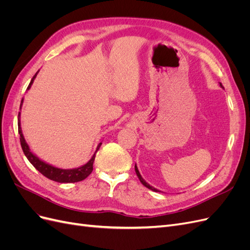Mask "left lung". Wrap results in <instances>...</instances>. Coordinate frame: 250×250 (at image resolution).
Masks as SVG:
<instances>
[{"label": "left lung", "mask_w": 250, "mask_h": 250, "mask_svg": "<svg viewBox=\"0 0 250 250\" xmlns=\"http://www.w3.org/2000/svg\"><path fill=\"white\" fill-rule=\"evenodd\" d=\"M219 84H220V86L223 88V86H222V84L221 83H219ZM134 170H135V173H137V175H138V177H139V179H140V181L141 183L145 186L146 188H150V190H152V191H154V192H160L157 190V188H155L154 187H152V186H150L148 183H146L145 181V179H144L143 177H142V175L140 174V171H139V169H138V167H137V164H135V166H134Z\"/></svg>", "instance_id": "left-lung-1"}]
</instances>
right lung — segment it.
I'll use <instances>...</instances> for the list:
<instances>
[{"label": "right lung", "instance_id": "add662e5", "mask_svg": "<svg viewBox=\"0 0 250 250\" xmlns=\"http://www.w3.org/2000/svg\"><path fill=\"white\" fill-rule=\"evenodd\" d=\"M40 71H37L36 74L33 76V78L30 81L29 85L27 87V90H29L31 88V85L33 84V81L36 78L37 74H39ZM22 102H24V99H21V106L20 109H21L22 106ZM18 126H19V133H20V141H21V149L24 151V154L26 155V157L28 158V161L32 164L33 167L40 171L43 176H46L47 178L54 180L56 183H60V184H71V183H77V181H81L83 179H85L90 173L93 171V164L95 161L96 157V153L97 151L100 149L102 143H99L97 146V149L95 151L94 155L92 156L90 160L84 164L80 166L78 168H74V169H62V168H57L55 166L50 165L46 162L42 161L40 157H37L34 153L31 152L30 150V147L27 144L24 134H22L21 131V111L19 112V118H18Z\"/></svg>", "mask_w": 250, "mask_h": 250}]
</instances>
